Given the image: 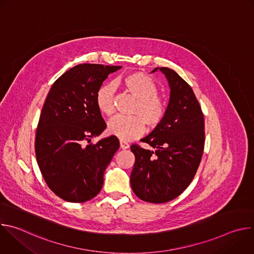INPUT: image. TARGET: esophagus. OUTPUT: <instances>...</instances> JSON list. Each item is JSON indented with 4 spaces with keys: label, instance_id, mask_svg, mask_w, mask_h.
I'll use <instances>...</instances> for the list:
<instances>
[{
    "label": "esophagus",
    "instance_id": "obj_1",
    "mask_svg": "<svg viewBox=\"0 0 254 254\" xmlns=\"http://www.w3.org/2000/svg\"><path fill=\"white\" fill-rule=\"evenodd\" d=\"M120 143H121V149H123V150H127V149L129 148V144L127 141L123 140V139L120 140Z\"/></svg>",
    "mask_w": 254,
    "mask_h": 254
}]
</instances>
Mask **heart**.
<instances>
[{
    "label": "heart",
    "mask_w": 254,
    "mask_h": 254,
    "mask_svg": "<svg viewBox=\"0 0 254 254\" xmlns=\"http://www.w3.org/2000/svg\"><path fill=\"white\" fill-rule=\"evenodd\" d=\"M120 82L136 99L132 108V114L135 116L114 118L108 123L107 130L123 140H130L144 132V124L150 128L160 126L167 113V103L158 95L157 84L140 72L127 74ZM115 91L116 84L113 82L103 83L96 91V105L100 113L105 116H112L115 113Z\"/></svg>",
    "instance_id": "b5f03b06"
}]
</instances>
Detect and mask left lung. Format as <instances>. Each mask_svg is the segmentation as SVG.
Instances as JSON below:
<instances>
[{"mask_svg": "<svg viewBox=\"0 0 254 254\" xmlns=\"http://www.w3.org/2000/svg\"><path fill=\"white\" fill-rule=\"evenodd\" d=\"M167 78L170 99L160 124L141 141L154 149L130 147L135 162L130 174L133 193L142 201L166 203L183 193L197 172L204 150V117L191 86L177 72L157 67Z\"/></svg>", "mask_w": 254, "mask_h": 254, "instance_id": "1", "label": "left lung"}]
</instances>
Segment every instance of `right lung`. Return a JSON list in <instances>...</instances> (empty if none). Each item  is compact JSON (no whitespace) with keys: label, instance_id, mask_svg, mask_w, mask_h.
<instances>
[{"label":"right lung","instance_id":"obj_1","mask_svg":"<svg viewBox=\"0 0 254 254\" xmlns=\"http://www.w3.org/2000/svg\"><path fill=\"white\" fill-rule=\"evenodd\" d=\"M122 66L79 64L62 74L48 92L36 130L35 152L48 187L61 199L94 198L103 174L120 148L117 136L86 143L106 127L95 102L102 82Z\"/></svg>","mask_w":254,"mask_h":254}]
</instances>
